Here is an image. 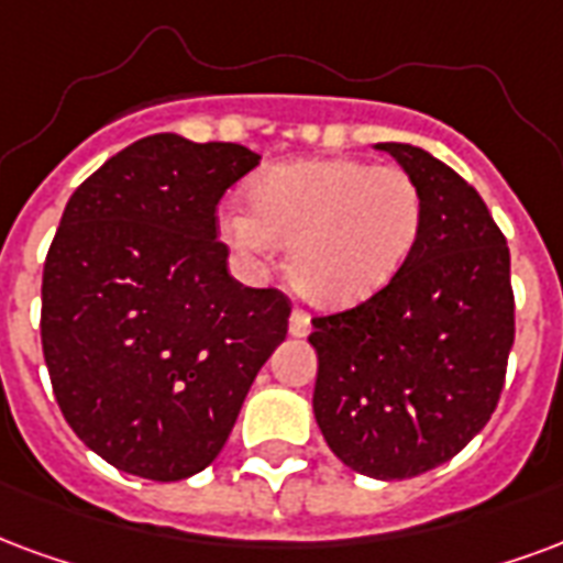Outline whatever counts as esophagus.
Listing matches in <instances>:
<instances>
[{
    "mask_svg": "<svg viewBox=\"0 0 563 563\" xmlns=\"http://www.w3.org/2000/svg\"><path fill=\"white\" fill-rule=\"evenodd\" d=\"M289 334L292 336L310 334V316L303 313V310H292V316H289Z\"/></svg>",
    "mask_w": 563,
    "mask_h": 563,
    "instance_id": "1",
    "label": "esophagus"
}]
</instances>
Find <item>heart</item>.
I'll use <instances>...</instances> for the list:
<instances>
[{"instance_id": "heart-1", "label": "heart", "mask_w": 563, "mask_h": 563, "mask_svg": "<svg viewBox=\"0 0 563 563\" xmlns=\"http://www.w3.org/2000/svg\"><path fill=\"white\" fill-rule=\"evenodd\" d=\"M247 197L253 211H220V239L256 274L286 244V280L328 310L385 289L423 223L415 178L364 161L277 164L250 181Z\"/></svg>"}]
</instances>
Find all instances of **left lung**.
Masks as SVG:
<instances>
[{
    "label": "left lung",
    "mask_w": 563,
    "mask_h": 563,
    "mask_svg": "<svg viewBox=\"0 0 563 563\" xmlns=\"http://www.w3.org/2000/svg\"><path fill=\"white\" fill-rule=\"evenodd\" d=\"M376 148L415 178L423 223L385 289L313 319V415L352 472L406 481L453 460L498 406L514 349L510 250L451 166L409 143Z\"/></svg>",
    "instance_id": "obj_1"
}]
</instances>
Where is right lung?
<instances>
[{
	"instance_id": "obj_1",
	"label": "right lung",
	"mask_w": 563,
	"mask_h": 563,
	"mask_svg": "<svg viewBox=\"0 0 563 563\" xmlns=\"http://www.w3.org/2000/svg\"><path fill=\"white\" fill-rule=\"evenodd\" d=\"M253 166L244 145L154 133L65 206L41 345L70 430L119 472L173 483L208 468L286 340L289 298L241 286L218 241V202Z\"/></svg>"
}]
</instances>
